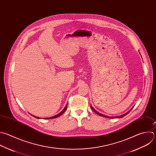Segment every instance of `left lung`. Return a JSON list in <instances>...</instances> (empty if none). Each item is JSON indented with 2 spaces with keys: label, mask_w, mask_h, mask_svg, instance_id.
<instances>
[{
  "label": "left lung",
  "mask_w": 156,
  "mask_h": 156,
  "mask_svg": "<svg viewBox=\"0 0 156 156\" xmlns=\"http://www.w3.org/2000/svg\"><path fill=\"white\" fill-rule=\"evenodd\" d=\"M90 107H91V108H92V110L96 113V114H97L98 115H99V116H103V117H105V118H112V119H113V118H122V117H124V116H125L126 115H127L131 110H132V109L133 108H132L129 112H127L126 113H125L124 115H121V116H116V117H110V116H106V115H102V114H101V113H98V112H97V111H95L93 108H92V106H90Z\"/></svg>",
  "instance_id": "8db88e82"
}]
</instances>
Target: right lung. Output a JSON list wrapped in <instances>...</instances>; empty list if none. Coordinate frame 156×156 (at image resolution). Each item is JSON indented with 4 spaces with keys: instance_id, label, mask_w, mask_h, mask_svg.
Masks as SVG:
<instances>
[{
    "instance_id": "1",
    "label": "right lung",
    "mask_w": 156,
    "mask_h": 156,
    "mask_svg": "<svg viewBox=\"0 0 156 156\" xmlns=\"http://www.w3.org/2000/svg\"><path fill=\"white\" fill-rule=\"evenodd\" d=\"M67 104L66 105V106L65 107V108H64V110L60 113H59V114H58V115H56V116H53V117H50V118H43V119H53V118H58V117H59V116H60L61 115H62L64 112H65V111L67 110ZM35 118H37V119H41L40 118H38V117H37V116H34Z\"/></svg>"
}]
</instances>
